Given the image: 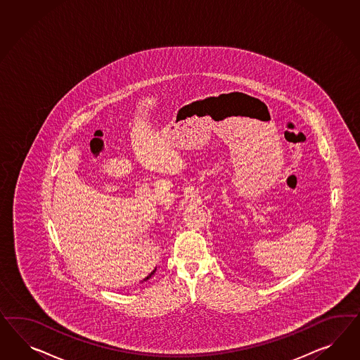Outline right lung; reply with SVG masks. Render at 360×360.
<instances>
[{
	"mask_svg": "<svg viewBox=\"0 0 360 360\" xmlns=\"http://www.w3.org/2000/svg\"><path fill=\"white\" fill-rule=\"evenodd\" d=\"M155 274V269L154 271H153V272H151V274H150V275H148V276H147V278H144V281H146V280H148V278H151V276H153V275H154Z\"/></svg>",
	"mask_w": 360,
	"mask_h": 360,
	"instance_id": "add662e5",
	"label": "right lung"
}]
</instances>
